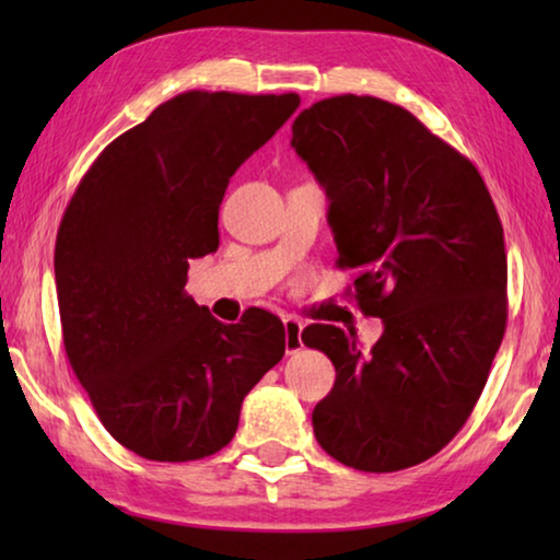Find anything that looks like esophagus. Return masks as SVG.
Here are the masks:
<instances>
[{"mask_svg":"<svg viewBox=\"0 0 560 560\" xmlns=\"http://www.w3.org/2000/svg\"><path fill=\"white\" fill-rule=\"evenodd\" d=\"M283 330H287V353H299L303 340H301V330L303 324L296 316H283Z\"/></svg>","mask_w":560,"mask_h":560,"instance_id":"obj_1","label":"esophagus"}]
</instances>
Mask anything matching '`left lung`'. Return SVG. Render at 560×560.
Wrapping results in <instances>:
<instances>
[{
    "label": "left lung",
    "mask_w": 560,
    "mask_h": 560,
    "mask_svg": "<svg viewBox=\"0 0 560 560\" xmlns=\"http://www.w3.org/2000/svg\"><path fill=\"white\" fill-rule=\"evenodd\" d=\"M291 132L330 200L336 264L355 271L360 311L385 326L368 353L338 326L303 328L336 365L311 417L316 440L360 471L415 467L464 428L504 338L494 200L469 158L383 98H324Z\"/></svg>",
    "instance_id": "1"
}]
</instances>
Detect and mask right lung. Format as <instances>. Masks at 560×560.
<instances>
[{
	"instance_id": "add662e5",
	"label": "right lung",
	"mask_w": 560,
	"mask_h": 560,
	"mask_svg": "<svg viewBox=\"0 0 560 560\" xmlns=\"http://www.w3.org/2000/svg\"><path fill=\"white\" fill-rule=\"evenodd\" d=\"M299 93L187 91L103 148L66 207L54 271L63 348L103 428L153 462L230 444L246 393L283 358L261 308L222 324L187 296L189 259L220 246L230 177Z\"/></svg>"
}]
</instances>
